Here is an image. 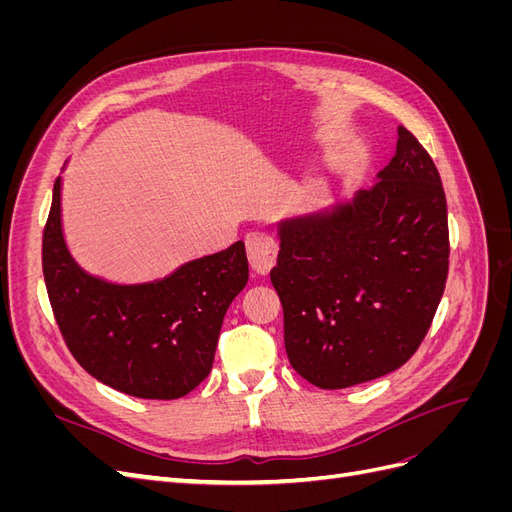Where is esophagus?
<instances>
[{
    "mask_svg": "<svg viewBox=\"0 0 512 512\" xmlns=\"http://www.w3.org/2000/svg\"><path fill=\"white\" fill-rule=\"evenodd\" d=\"M245 247H247V258H250V267L258 275H267L277 258L275 239L267 235V232H250V235L245 237Z\"/></svg>",
    "mask_w": 512,
    "mask_h": 512,
    "instance_id": "34e87169",
    "label": "esophagus"
}]
</instances>
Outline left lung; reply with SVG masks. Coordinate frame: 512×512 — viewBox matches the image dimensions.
<instances>
[{"label": "left lung", "instance_id": "1", "mask_svg": "<svg viewBox=\"0 0 512 512\" xmlns=\"http://www.w3.org/2000/svg\"><path fill=\"white\" fill-rule=\"evenodd\" d=\"M378 181L352 200L277 224L271 269L288 361L320 389L376 380L425 339L448 275L438 168L404 126Z\"/></svg>", "mask_w": 512, "mask_h": 512}]
</instances>
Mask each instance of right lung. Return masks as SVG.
<instances>
[{"label": "right lung", "instance_id": "right-lung-1", "mask_svg": "<svg viewBox=\"0 0 512 512\" xmlns=\"http://www.w3.org/2000/svg\"><path fill=\"white\" fill-rule=\"evenodd\" d=\"M42 271L74 359L102 384L141 399H179L209 376L226 309L250 275L243 241L156 282L89 275L64 239L61 177L42 235Z\"/></svg>", "mask_w": 512, "mask_h": 512}]
</instances>
